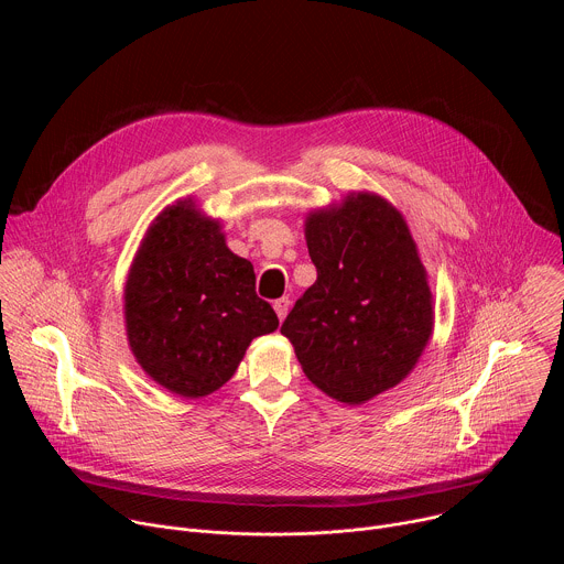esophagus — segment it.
<instances>
[{
    "instance_id": "34e87169",
    "label": "esophagus",
    "mask_w": 564,
    "mask_h": 564,
    "mask_svg": "<svg viewBox=\"0 0 564 564\" xmlns=\"http://www.w3.org/2000/svg\"><path fill=\"white\" fill-rule=\"evenodd\" d=\"M288 310H290V299L281 296V299H276V301H274V312H276L279 321H283V318L288 316Z\"/></svg>"
}]
</instances>
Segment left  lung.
<instances>
[{"mask_svg":"<svg viewBox=\"0 0 564 564\" xmlns=\"http://www.w3.org/2000/svg\"><path fill=\"white\" fill-rule=\"evenodd\" d=\"M316 281L281 335L305 377L344 404L394 388L417 366L435 326V301L409 223L375 192L305 216Z\"/></svg>","mask_w":564,"mask_h":564,"instance_id":"1","label":"left lung"}]
</instances>
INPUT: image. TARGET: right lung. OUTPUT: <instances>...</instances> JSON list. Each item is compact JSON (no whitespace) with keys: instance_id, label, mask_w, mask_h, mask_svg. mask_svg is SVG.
Here are the masks:
<instances>
[{"instance_id":"right-lung-1","label":"right lung","mask_w":564,"mask_h":564,"mask_svg":"<svg viewBox=\"0 0 564 564\" xmlns=\"http://www.w3.org/2000/svg\"><path fill=\"white\" fill-rule=\"evenodd\" d=\"M218 218L192 196L147 227L124 283V328L140 368L170 392L198 399L227 383L252 339L279 328Z\"/></svg>"}]
</instances>
